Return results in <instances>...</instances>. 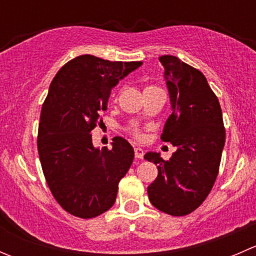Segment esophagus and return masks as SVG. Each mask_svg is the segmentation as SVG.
Listing matches in <instances>:
<instances>
[{"label":"esophagus","instance_id":"esophagus-1","mask_svg":"<svg viewBox=\"0 0 256 256\" xmlns=\"http://www.w3.org/2000/svg\"><path fill=\"white\" fill-rule=\"evenodd\" d=\"M135 157L138 160L144 158V150L141 147H135Z\"/></svg>","mask_w":256,"mask_h":256}]
</instances>
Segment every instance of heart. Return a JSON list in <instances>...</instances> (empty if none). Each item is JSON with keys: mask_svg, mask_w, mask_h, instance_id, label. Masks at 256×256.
Returning <instances> with one entry per match:
<instances>
[{"mask_svg": "<svg viewBox=\"0 0 256 256\" xmlns=\"http://www.w3.org/2000/svg\"><path fill=\"white\" fill-rule=\"evenodd\" d=\"M134 134H135V136H138V131H134Z\"/></svg>", "mask_w": 256, "mask_h": 256, "instance_id": "obj_1", "label": "heart"}]
</instances>
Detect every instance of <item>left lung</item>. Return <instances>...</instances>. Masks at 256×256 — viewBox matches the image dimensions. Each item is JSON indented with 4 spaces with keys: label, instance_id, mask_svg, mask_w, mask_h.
<instances>
[{
    "label": "left lung",
    "instance_id": "1",
    "mask_svg": "<svg viewBox=\"0 0 256 256\" xmlns=\"http://www.w3.org/2000/svg\"><path fill=\"white\" fill-rule=\"evenodd\" d=\"M158 60L172 110L161 138L177 150L170 161L160 152L144 154L158 170L147 193L161 212L186 216L202 204L218 176L226 144L223 114L203 73L174 56H161Z\"/></svg>",
    "mask_w": 256,
    "mask_h": 256
}]
</instances>
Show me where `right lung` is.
I'll use <instances>...</instances> for the list:
<instances>
[{
    "instance_id": "1",
    "label": "right lung",
    "mask_w": 256,
    "mask_h": 256,
    "mask_svg": "<svg viewBox=\"0 0 256 256\" xmlns=\"http://www.w3.org/2000/svg\"><path fill=\"white\" fill-rule=\"evenodd\" d=\"M141 66L84 54L68 62L50 82L40 112L38 154L50 192L73 216L94 218L115 203L134 148L116 136L112 150H100L90 132L108 109L112 88Z\"/></svg>"
}]
</instances>
